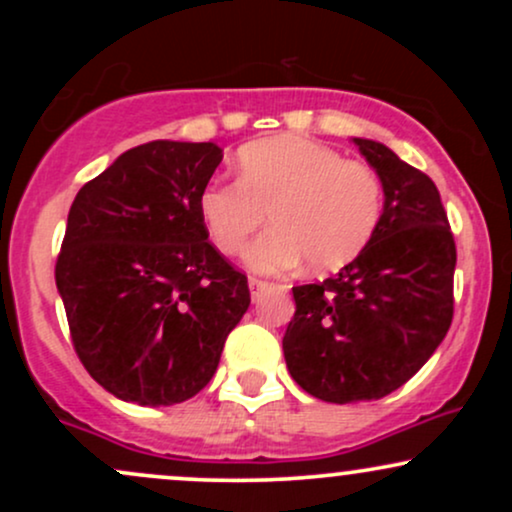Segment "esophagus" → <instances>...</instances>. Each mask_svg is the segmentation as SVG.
I'll return each mask as SVG.
<instances>
[{
    "label": "esophagus",
    "mask_w": 512,
    "mask_h": 512,
    "mask_svg": "<svg viewBox=\"0 0 512 512\" xmlns=\"http://www.w3.org/2000/svg\"><path fill=\"white\" fill-rule=\"evenodd\" d=\"M248 284H250V293H252V298H257V296H260V293L264 291V289H267V281H262V279H257V276H250V281H248Z\"/></svg>",
    "instance_id": "esophagus-1"
}]
</instances>
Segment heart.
<instances>
[{"label": "heart", "instance_id": "1", "mask_svg": "<svg viewBox=\"0 0 512 512\" xmlns=\"http://www.w3.org/2000/svg\"><path fill=\"white\" fill-rule=\"evenodd\" d=\"M238 180L202 187L197 211L211 243L238 255L264 219L274 221L248 250L250 267L279 272L308 260L315 272L344 267L368 245L383 216V182L366 163L320 142L281 134L245 144Z\"/></svg>", "mask_w": 512, "mask_h": 512}]
</instances>
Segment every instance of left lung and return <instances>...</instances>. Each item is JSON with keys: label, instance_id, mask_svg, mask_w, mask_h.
Wrapping results in <instances>:
<instances>
[{"label": "left lung", "instance_id": "left-lung-1", "mask_svg": "<svg viewBox=\"0 0 512 512\" xmlns=\"http://www.w3.org/2000/svg\"><path fill=\"white\" fill-rule=\"evenodd\" d=\"M383 182L378 228L354 262L293 286L291 378L322 402H373L416 375L452 322L455 238L438 187L373 139L354 137Z\"/></svg>", "mask_w": 512, "mask_h": 512}]
</instances>
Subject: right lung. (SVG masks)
Masks as SVG:
<instances>
[{
    "label": "right lung",
    "instance_id": "obj_1",
    "mask_svg": "<svg viewBox=\"0 0 512 512\" xmlns=\"http://www.w3.org/2000/svg\"><path fill=\"white\" fill-rule=\"evenodd\" d=\"M221 158L211 142L134 146L69 209L57 291L76 356L122 402L195 397L248 310V276L209 243L197 211Z\"/></svg>",
    "mask_w": 512,
    "mask_h": 512
}]
</instances>
